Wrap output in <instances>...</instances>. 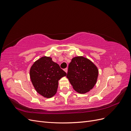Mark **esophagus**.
<instances>
[{
    "instance_id": "obj_1",
    "label": "esophagus",
    "mask_w": 131,
    "mask_h": 131,
    "mask_svg": "<svg viewBox=\"0 0 131 131\" xmlns=\"http://www.w3.org/2000/svg\"><path fill=\"white\" fill-rule=\"evenodd\" d=\"M64 71H65V72L66 73H67V72H68V68H66V69H64Z\"/></svg>"
}]
</instances>
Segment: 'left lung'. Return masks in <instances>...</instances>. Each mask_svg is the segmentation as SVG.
I'll list each match as a JSON object with an SVG mask.
<instances>
[{
    "label": "left lung",
    "instance_id": "left-lung-1",
    "mask_svg": "<svg viewBox=\"0 0 131 131\" xmlns=\"http://www.w3.org/2000/svg\"><path fill=\"white\" fill-rule=\"evenodd\" d=\"M98 76V69L92 61L83 56H77L69 63L67 78L74 90L83 94L93 88Z\"/></svg>",
    "mask_w": 131,
    "mask_h": 131
}]
</instances>
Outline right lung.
Returning <instances> with one entry per match:
<instances>
[{"label": "right lung", "mask_w": 131, "mask_h": 131, "mask_svg": "<svg viewBox=\"0 0 131 131\" xmlns=\"http://www.w3.org/2000/svg\"><path fill=\"white\" fill-rule=\"evenodd\" d=\"M30 78L37 92L45 98L56 93L58 80L67 75L52 58L43 56L35 61L30 69Z\"/></svg>", "instance_id": "right-lung-1"}]
</instances>
